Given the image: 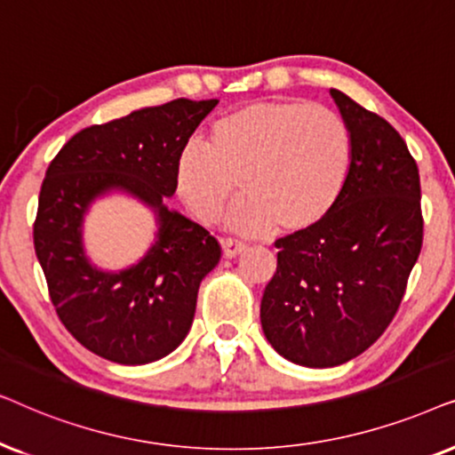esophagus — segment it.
<instances>
[{
  "mask_svg": "<svg viewBox=\"0 0 455 455\" xmlns=\"http://www.w3.org/2000/svg\"><path fill=\"white\" fill-rule=\"evenodd\" d=\"M243 250H245V243H241V241H237V239H222L224 258H237Z\"/></svg>",
  "mask_w": 455,
  "mask_h": 455,
  "instance_id": "obj_1",
  "label": "esophagus"
}]
</instances>
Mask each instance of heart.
Returning a JSON list of instances; mask_svg holds the SVG:
<instances>
[{"instance_id": "heart-1", "label": "heart", "mask_w": 455, "mask_h": 455, "mask_svg": "<svg viewBox=\"0 0 455 455\" xmlns=\"http://www.w3.org/2000/svg\"><path fill=\"white\" fill-rule=\"evenodd\" d=\"M351 164L343 118L310 101H258L222 116L212 143L189 141L179 151L174 185L193 216L214 224L241 191L228 228L266 235L293 233L329 214Z\"/></svg>"}]
</instances>
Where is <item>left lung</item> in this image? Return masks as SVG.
Masks as SVG:
<instances>
[{
  "mask_svg": "<svg viewBox=\"0 0 455 455\" xmlns=\"http://www.w3.org/2000/svg\"><path fill=\"white\" fill-rule=\"evenodd\" d=\"M351 137L345 187L329 214L276 241L259 320L284 360L332 368L383 335L422 247L420 174L402 135L331 89Z\"/></svg>",
  "mask_w": 455,
  "mask_h": 455,
  "instance_id": "8db88e82",
  "label": "left lung"
}]
</instances>
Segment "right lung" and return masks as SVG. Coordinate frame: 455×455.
<instances>
[{
  "label": "right lung",
  "mask_w": 455,
  "mask_h": 455,
  "mask_svg": "<svg viewBox=\"0 0 455 455\" xmlns=\"http://www.w3.org/2000/svg\"><path fill=\"white\" fill-rule=\"evenodd\" d=\"M218 100L141 108L83 129L47 168L35 220V253L66 329L101 358L124 366L172 354L193 324L197 291L220 259L212 235L166 197L174 164ZM126 195L155 214L152 245L135 265L106 271L84 247V218L95 201Z\"/></svg>",
  "instance_id": "add662e5"
}]
</instances>
